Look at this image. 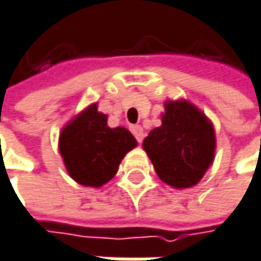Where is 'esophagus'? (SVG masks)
<instances>
[{"instance_id": "1", "label": "esophagus", "mask_w": 261, "mask_h": 261, "mask_svg": "<svg viewBox=\"0 0 261 261\" xmlns=\"http://www.w3.org/2000/svg\"><path fill=\"white\" fill-rule=\"evenodd\" d=\"M131 133L134 134V137L137 139L139 143L143 142V137H145V133H143V128L140 125H131Z\"/></svg>"}]
</instances>
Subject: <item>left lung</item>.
<instances>
[{
	"instance_id": "left-lung-1",
	"label": "left lung",
	"mask_w": 261,
	"mask_h": 261,
	"mask_svg": "<svg viewBox=\"0 0 261 261\" xmlns=\"http://www.w3.org/2000/svg\"><path fill=\"white\" fill-rule=\"evenodd\" d=\"M161 125L145 137L143 149L158 178L173 188H190L215 156V130L206 115L187 100L166 101Z\"/></svg>"
}]
</instances>
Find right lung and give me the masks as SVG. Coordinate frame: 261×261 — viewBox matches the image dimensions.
<instances>
[{
	"instance_id": "obj_1",
	"label": "right lung",
	"mask_w": 261,
	"mask_h": 261,
	"mask_svg": "<svg viewBox=\"0 0 261 261\" xmlns=\"http://www.w3.org/2000/svg\"><path fill=\"white\" fill-rule=\"evenodd\" d=\"M137 146L124 127L110 128L97 103L74 116L60 134V154L68 175L77 184L98 188L113 178L121 160Z\"/></svg>"
}]
</instances>
